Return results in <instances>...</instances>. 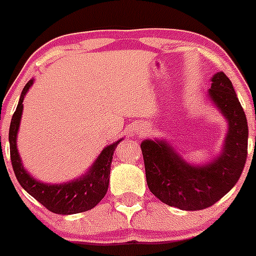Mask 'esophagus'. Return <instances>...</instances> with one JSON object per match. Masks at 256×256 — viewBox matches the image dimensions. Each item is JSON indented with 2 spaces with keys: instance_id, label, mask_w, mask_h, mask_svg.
I'll list each match as a JSON object with an SVG mask.
<instances>
[{
  "instance_id": "obj_1",
  "label": "esophagus",
  "mask_w": 256,
  "mask_h": 256,
  "mask_svg": "<svg viewBox=\"0 0 256 256\" xmlns=\"http://www.w3.org/2000/svg\"><path fill=\"white\" fill-rule=\"evenodd\" d=\"M134 133L138 134L139 136H144L145 134L149 133V126L144 122L138 123V124H136V127H134Z\"/></svg>"
}]
</instances>
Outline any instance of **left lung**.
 Wrapping results in <instances>:
<instances>
[{"instance_id": "8db88e82", "label": "left lung", "mask_w": 256, "mask_h": 256, "mask_svg": "<svg viewBox=\"0 0 256 256\" xmlns=\"http://www.w3.org/2000/svg\"><path fill=\"white\" fill-rule=\"evenodd\" d=\"M208 96L227 120L226 136L216 156L194 164L164 138L145 139L140 144L150 192L180 210H202L218 202L238 182L246 161L248 122L224 72L212 76Z\"/></svg>"}]
</instances>
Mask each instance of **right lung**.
I'll list each match as a JSON object with an SVG mask.
<instances>
[{
    "mask_svg": "<svg viewBox=\"0 0 256 256\" xmlns=\"http://www.w3.org/2000/svg\"><path fill=\"white\" fill-rule=\"evenodd\" d=\"M32 84L34 79H30L24 86L19 98L18 106L10 120L8 139H10V161L16 177L26 193H29L52 212L58 215H73V214L92 210L107 193L114 152L123 138L104 148L86 172L82 173L79 177L62 183H46L36 180L24 167L17 146L18 132L23 116V101Z\"/></svg>",
    "mask_w": 256,
    "mask_h": 256,
    "instance_id": "1",
    "label": "right lung"
}]
</instances>
